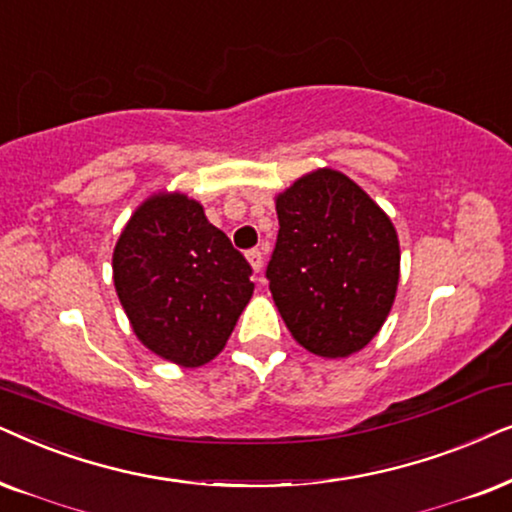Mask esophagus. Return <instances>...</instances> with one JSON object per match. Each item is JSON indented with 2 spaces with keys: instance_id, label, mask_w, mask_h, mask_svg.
<instances>
[{
  "instance_id": "obj_1",
  "label": "esophagus",
  "mask_w": 512,
  "mask_h": 512,
  "mask_svg": "<svg viewBox=\"0 0 512 512\" xmlns=\"http://www.w3.org/2000/svg\"><path fill=\"white\" fill-rule=\"evenodd\" d=\"M248 262H250L252 271H255V274H260L262 267H264V255H262V250H260V248L248 250Z\"/></svg>"
}]
</instances>
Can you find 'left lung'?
I'll return each mask as SVG.
<instances>
[{"label":"left lung","mask_w":512,"mask_h":512,"mask_svg":"<svg viewBox=\"0 0 512 512\" xmlns=\"http://www.w3.org/2000/svg\"><path fill=\"white\" fill-rule=\"evenodd\" d=\"M267 278L292 337L323 358L372 342L391 311L400 245L388 215L351 177L318 168L276 196Z\"/></svg>","instance_id":"1"}]
</instances>
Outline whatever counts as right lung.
I'll return each instance as SVG.
<instances>
[{
  "mask_svg": "<svg viewBox=\"0 0 512 512\" xmlns=\"http://www.w3.org/2000/svg\"><path fill=\"white\" fill-rule=\"evenodd\" d=\"M112 269L135 335L182 367L206 365L224 349L255 290L245 257L180 192L154 194L135 210Z\"/></svg>",
  "mask_w": 512,
  "mask_h": 512,
  "instance_id": "add662e5",
  "label": "right lung"
}]
</instances>
